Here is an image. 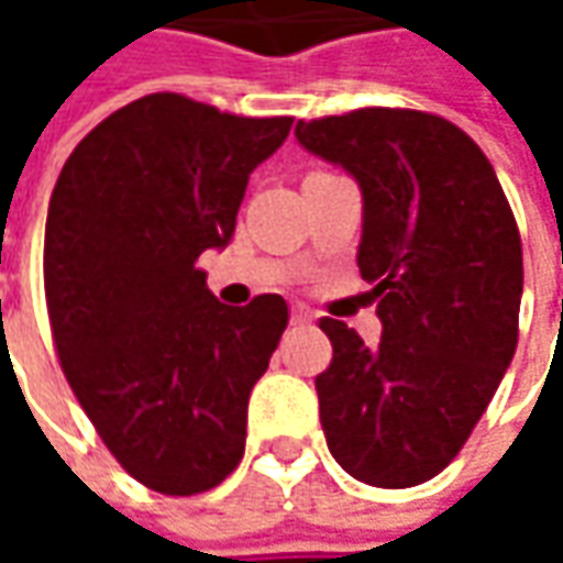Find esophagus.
I'll return each instance as SVG.
<instances>
[{
    "label": "esophagus",
    "mask_w": 563,
    "mask_h": 563,
    "mask_svg": "<svg viewBox=\"0 0 563 563\" xmlns=\"http://www.w3.org/2000/svg\"><path fill=\"white\" fill-rule=\"evenodd\" d=\"M291 322L294 325H310V322H313V313H310L307 307H300V303H297V307L291 310Z\"/></svg>",
    "instance_id": "1"
}]
</instances>
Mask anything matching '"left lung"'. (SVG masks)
<instances>
[{
    "label": "left lung",
    "instance_id": "obj_1",
    "mask_svg": "<svg viewBox=\"0 0 563 563\" xmlns=\"http://www.w3.org/2000/svg\"><path fill=\"white\" fill-rule=\"evenodd\" d=\"M294 137L360 185L357 266L382 322L376 347L319 322L332 341L316 376L325 442L360 483L420 486L457 457L514 357V212L486 153L439 115L357 109L297 121Z\"/></svg>",
    "mask_w": 563,
    "mask_h": 563
}]
</instances>
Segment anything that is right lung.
<instances>
[{"label":"right lung","instance_id":"1","mask_svg":"<svg viewBox=\"0 0 563 563\" xmlns=\"http://www.w3.org/2000/svg\"><path fill=\"white\" fill-rule=\"evenodd\" d=\"M291 124L150 93L99 121L55 181L43 244L55 351L99 439L153 492L197 495L244 457L250 391L288 303H219L197 260L228 247L250 172Z\"/></svg>","mask_w":563,"mask_h":563}]
</instances>
